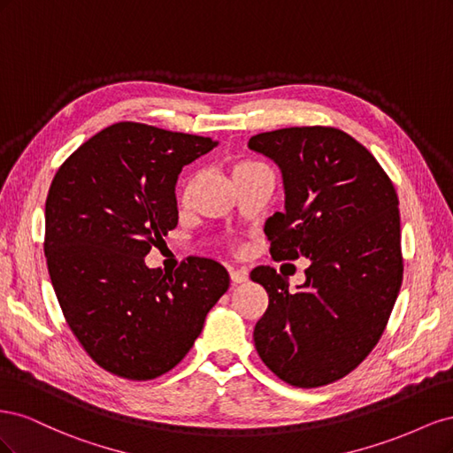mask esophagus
Masks as SVG:
<instances>
[{
    "mask_svg": "<svg viewBox=\"0 0 453 453\" xmlns=\"http://www.w3.org/2000/svg\"><path fill=\"white\" fill-rule=\"evenodd\" d=\"M230 280H232V283H245L250 280V273H248V270L245 268H232L230 270Z\"/></svg>",
    "mask_w": 453,
    "mask_h": 453,
    "instance_id": "34e87169",
    "label": "esophagus"
}]
</instances>
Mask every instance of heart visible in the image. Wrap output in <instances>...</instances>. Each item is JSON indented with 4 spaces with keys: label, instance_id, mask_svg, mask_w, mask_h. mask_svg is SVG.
Masks as SVG:
<instances>
[{
    "label": "heart",
    "instance_id": "b5f03b06",
    "mask_svg": "<svg viewBox=\"0 0 453 453\" xmlns=\"http://www.w3.org/2000/svg\"><path fill=\"white\" fill-rule=\"evenodd\" d=\"M257 168H263V164L258 162H253V160H245V162H240L236 164L234 168H232V177H238L242 173H248V172H253ZM195 185H196V180L193 177V180H188L187 185L183 187V193H181V202L187 205L190 203V200H193V195H195Z\"/></svg>",
    "mask_w": 453,
    "mask_h": 453
}]
</instances>
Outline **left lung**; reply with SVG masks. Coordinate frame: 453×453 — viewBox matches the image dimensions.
Here are the masks:
<instances>
[{"label": "left lung", "instance_id": "obj_1", "mask_svg": "<svg viewBox=\"0 0 453 453\" xmlns=\"http://www.w3.org/2000/svg\"><path fill=\"white\" fill-rule=\"evenodd\" d=\"M250 149L278 164L285 211L265 226L273 260L310 258L306 281L257 266L268 293L257 353L295 388H321L372 351L403 283L399 198L378 160L349 134L293 127L257 134Z\"/></svg>", "mask_w": 453, "mask_h": 453}]
</instances>
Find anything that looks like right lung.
Wrapping results in <instances>:
<instances>
[{
	"instance_id": "1",
	"label": "right lung",
	"mask_w": 453,
	"mask_h": 453,
	"mask_svg": "<svg viewBox=\"0 0 453 453\" xmlns=\"http://www.w3.org/2000/svg\"><path fill=\"white\" fill-rule=\"evenodd\" d=\"M211 138L117 122L58 168L45 203V257L64 318L96 365L153 380L180 363L230 278L211 258L173 273L145 255L177 226L175 183Z\"/></svg>"
}]
</instances>
